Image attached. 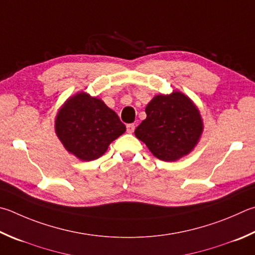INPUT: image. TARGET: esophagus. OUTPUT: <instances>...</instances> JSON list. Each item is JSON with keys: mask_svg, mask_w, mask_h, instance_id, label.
Listing matches in <instances>:
<instances>
[{"mask_svg": "<svg viewBox=\"0 0 255 255\" xmlns=\"http://www.w3.org/2000/svg\"><path fill=\"white\" fill-rule=\"evenodd\" d=\"M135 128H136V126H135V125H133V124L127 125V132L132 133L133 131H135Z\"/></svg>", "mask_w": 255, "mask_h": 255, "instance_id": "esophagus-1", "label": "esophagus"}]
</instances>
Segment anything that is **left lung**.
<instances>
[{"mask_svg": "<svg viewBox=\"0 0 255 255\" xmlns=\"http://www.w3.org/2000/svg\"><path fill=\"white\" fill-rule=\"evenodd\" d=\"M145 112L147 117L136 128L135 136L158 159L178 160L200 141L204 130L201 113L183 92L156 95Z\"/></svg>", "mask_w": 255, "mask_h": 255, "instance_id": "left-lung-1", "label": "left lung"}]
</instances>
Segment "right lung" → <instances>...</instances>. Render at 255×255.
<instances>
[{"instance_id": "obj_1", "label": "right lung", "mask_w": 255, "mask_h": 255, "mask_svg": "<svg viewBox=\"0 0 255 255\" xmlns=\"http://www.w3.org/2000/svg\"><path fill=\"white\" fill-rule=\"evenodd\" d=\"M54 129L67 151L90 161L103 156L110 143L126 131V126L98 97L80 91L60 107Z\"/></svg>"}]
</instances>
